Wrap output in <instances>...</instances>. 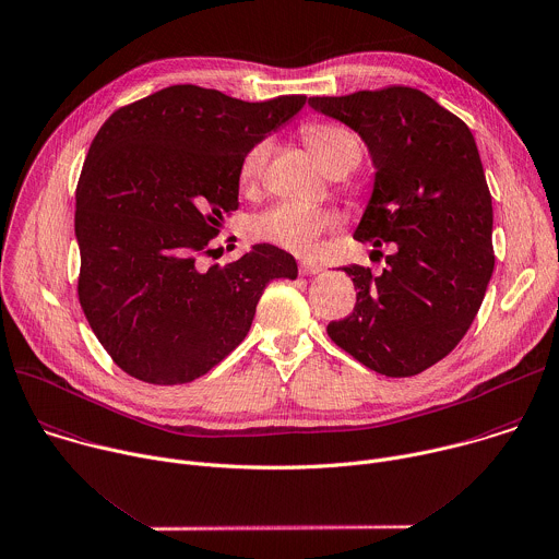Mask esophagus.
Wrapping results in <instances>:
<instances>
[{
  "instance_id": "obj_1",
  "label": "esophagus",
  "mask_w": 559,
  "mask_h": 559,
  "mask_svg": "<svg viewBox=\"0 0 559 559\" xmlns=\"http://www.w3.org/2000/svg\"><path fill=\"white\" fill-rule=\"evenodd\" d=\"M300 274L302 276H309V274H318V272H322V265L320 263H309V261H300Z\"/></svg>"
}]
</instances>
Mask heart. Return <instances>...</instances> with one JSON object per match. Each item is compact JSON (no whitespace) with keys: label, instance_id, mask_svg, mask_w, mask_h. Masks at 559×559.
Wrapping results in <instances>:
<instances>
[{"label":"heart","instance_id":"obj_1","mask_svg":"<svg viewBox=\"0 0 559 559\" xmlns=\"http://www.w3.org/2000/svg\"><path fill=\"white\" fill-rule=\"evenodd\" d=\"M305 140L313 151L316 159L331 168L340 162L359 159V142L357 138L337 124H309L305 127ZM267 159V144L261 142L252 146L239 168V179L243 186H252L265 166ZM337 226V215L331 211H320L300 202H278L267 211L259 213L250 222V235L257 241L274 243L283 250L296 254H309L316 250L320 237Z\"/></svg>","mask_w":559,"mask_h":559}]
</instances>
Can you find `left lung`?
I'll list each match as a JSON object with an SVG mask.
<instances>
[{"instance_id": "left-lung-1", "label": "left lung", "mask_w": 559, "mask_h": 559, "mask_svg": "<svg viewBox=\"0 0 559 559\" xmlns=\"http://www.w3.org/2000/svg\"><path fill=\"white\" fill-rule=\"evenodd\" d=\"M309 107L353 129L373 162L353 237L395 243L380 276L344 267L357 302L326 333L382 376H417L467 333L493 272L491 195L474 135L413 87L313 96Z\"/></svg>"}]
</instances>
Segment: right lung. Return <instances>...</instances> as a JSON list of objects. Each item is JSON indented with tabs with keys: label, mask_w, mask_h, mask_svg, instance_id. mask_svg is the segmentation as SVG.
Instances as JSON below:
<instances>
[{
	"label": "right lung",
	"mask_w": 559,
	"mask_h": 559,
	"mask_svg": "<svg viewBox=\"0 0 559 559\" xmlns=\"http://www.w3.org/2000/svg\"><path fill=\"white\" fill-rule=\"evenodd\" d=\"M305 96L246 103L173 85L114 111L76 189L79 298L98 342L135 380L193 382L248 335L270 281L296 259L254 243L228 265H200L239 209L246 153L278 131Z\"/></svg>",
	"instance_id": "right-lung-1"
}]
</instances>
